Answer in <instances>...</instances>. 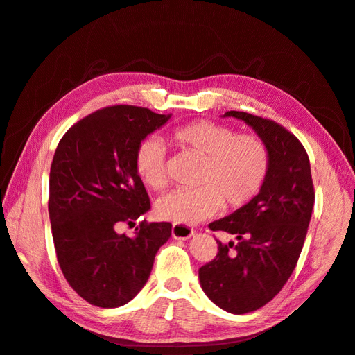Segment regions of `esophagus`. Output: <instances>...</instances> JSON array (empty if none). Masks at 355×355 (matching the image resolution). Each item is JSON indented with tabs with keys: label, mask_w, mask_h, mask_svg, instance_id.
<instances>
[{
	"label": "esophagus",
	"mask_w": 355,
	"mask_h": 355,
	"mask_svg": "<svg viewBox=\"0 0 355 355\" xmlns=\"http://www.w3.org/2000/svg\"><path fill=\"white\" fill-rule=\"evenodd\" d=\"M171 234L174 239L178 241H186L190 239L194 235V229L187 226V225H180V223H174L173 229H171Z\"/></svg>",
	"instance_id": "esophagus-1"
}]
</instances>
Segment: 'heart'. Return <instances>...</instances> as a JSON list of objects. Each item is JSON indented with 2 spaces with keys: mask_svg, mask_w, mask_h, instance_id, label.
<instances>
[{
  "mask_svg": "<svg viewBox=\"0 0 355 355\" xmlns=\"http://www.w3.org/2000/svg\"><path fill=\"white\" fill-rule=\"evenodd\" d=\"M169 139L198 158L203 165L198 189L178 190L158 200L159 218L180 225H193L211 218L225 205L239 209L261 191L270 168V152L254 135H235L219 123L198 120L175 129ZM135 171L146 187L161 191L166 187L165 149L157 139L137 146Z\"/></svg>",
  "mask_w": 355,
  "mask_h": 355,
  "instance_id": "heart-1",
  "label": "heart"
}]
</instances>
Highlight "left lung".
<instances>
[{"mask_svg":"<svg viewBox=\"0 0 355 355\" xmlns=\"http://www.w3.org/2000/svg\"><path fill=\"white\" fill-rule=\"evenodd\" d=\"M248 125L270 152V168L261 191L248 205L211 230L234 235L209 264L198 270L200 286L220 309L242 315L259 309L279 293L295 270L312 218L315 191L309 157L295 135L272 120L227 112Z\"/></svg>","mask_w":355,"mask_h":355,"instance_id":"left-lung-1","label":"left lung"}]
</instances>
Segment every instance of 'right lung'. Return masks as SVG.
Here are the masks:
<instances>
[{
  "mask_svg": "<svg viewBox=\"0 0 355 355\" xmlns=\"http://www.w3.org/2000/svg\"><path fill=\"white\" fill-rule=\"evenodd\" d=\"M169 119L142 107H105L75 123L55 150L49 218L58 263L69 286L91 304L130 302L171 236L168 222H142L133 236L117 232L150 209L135 155Z\"/></svg>",
  "mask_w": 355,
  "mask_h": 355,
  "instance_id": "right-lung-1",
  "label": "right lung"
}]
</instances>
